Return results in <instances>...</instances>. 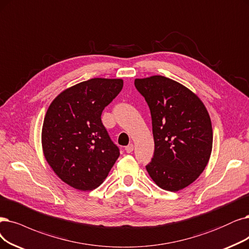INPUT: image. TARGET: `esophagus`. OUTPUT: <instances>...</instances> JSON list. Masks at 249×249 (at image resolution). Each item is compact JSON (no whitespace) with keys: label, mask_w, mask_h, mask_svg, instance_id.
Instances as JSON below:
<instances>
[{"label":"esophagus","mask_w":249,"mask_h":249,"mask_svg":"<svg viewBox=\"0 0 249 249\" xmlns=\"http://www.w3.org/2000/svg\"><path fill=\"white\" fill-rule=\"evenodd\" d=\"M133 150H134V145H133V144H128L127 146H125V151H126L127 153L133 152Z\"/></svg>","instance_id":"obj_1"}]
</instances>
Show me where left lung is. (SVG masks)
I'll list each match as a JSON object with an SVG mask.
<instances>
[{"label": "left lung", "instance_id": "left-lung-1", "mask_svg": "<svg viewBox=\"0 0 249 249\" xmlns=\"http://www.w3.org/2000/svg\"><path fill=\"white\" fill-rule=\"evenodd\" d=\"M152 119L154 154L146 170L157 186L176 192L193 183L210 160L213 127L205 106L183 85L161 75L135 79Z\"/></svg>", "mask_w": 249, "mask_h": 249}]
</instances>
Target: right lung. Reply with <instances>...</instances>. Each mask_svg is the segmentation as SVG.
<instances>
[{
	"mask_svg": "<svg viewBox=\"0 0 249 249\" xmlns=\"http://www.w3.org/2000/svg\"><path fill=\"white\" fill-rule=\"evenodd\" d=\"M123 79L91 78L59 94L43 124L44 155L55 174L78 190H92L119 156L101 121L104 108L122 91Z\"/></svg>",
	"mask_w": 249,
	"mask_h": 249,
	"instance_id": "add662e5",
	"label": "right lung"
}]
</instances>
